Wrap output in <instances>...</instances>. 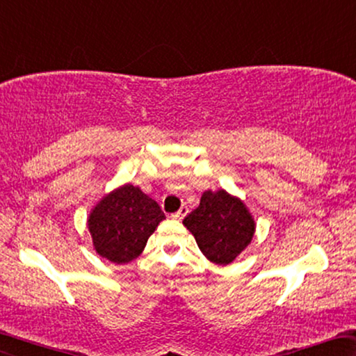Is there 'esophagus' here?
Listing matches in <instances>:
<instances>
[{"label": "esophagus", "instance_id": "obj_1", "mask_svg": "<svg viewBox=\"0 0 356 356\" xmlns=\"http://www.w3.org/2000/svg\"><path fill=\"white\" fill-rule=\"evenodd\" d=\"M188 213V207L186 206H181V209H179L178 212H175V213H172V218H177V220H181V218L186 216Z\"/></svg>", "mask_w": 356, "mask_h": 356}]
</instances>
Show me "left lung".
<instances>
[{
  "label": "left lung",
  "mask_w": 356,
  "mask_h": 356,
  "mask_svg": "<svg viewBox=\"0 0 356 356\" xmlns=\"http://www.w3.org/2000/svg\"><path fill=\"white\" fill-rule=\"evenodd\" d=\"M184 227L193 233L202 254L218 266H227L245 251L254 235V218L245 202L225 189L206 191Z\"/></svg>",
  "instance_id": "1"
}]
</instances>
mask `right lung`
Returning a JSON list of instances; mask_svg holds the SVG:
<instances>
[{
    "label": "right lung",
    "mask_w": 356,
    "mask_h": 356,
    "mask_svg": "<svg viewBox=\"0 0 356 356\" xmlns=\"http://www.w3.org/2000/svg\"><path fill=\"white\" fill-rule=\"evenodd\" d=\"M165 213L138 186L123 184L102 197L87 218L94 250L115 264H126L144 251Z\"/></svg>",
    "instance_id": "1"
}]
</instances>
